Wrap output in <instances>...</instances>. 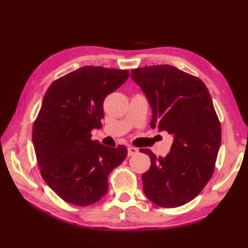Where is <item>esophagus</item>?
<instances>
[{
  "mask_svg": "<svg viewBox=\"0 0 248 248\" xmlns=\"http://www.w3.org/2000/svg\"><path fill=\"white\" fill-rule=\"evenodd\" d=\"M136 154H139V149L135 148V147H128V155L131 156V155H134Z\"/></svg>",
  "mask_w": 248,
  "mask_h": 248,
  "instance_id": "obj_1",
  "label": "esophagus"
}]
</instances>
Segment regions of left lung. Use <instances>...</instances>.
I'll use <instances>...</instances> for the list:
<instances>
[{
    "label": "left lung",
    "mask_w": 248,
    "mask_h": 248,
    "mask_svg": "<svg viewBox=\"0 0 248 248\" xmlns=\"http://www.w3.org/2000/svg\"><path fill=\"white\" fill-rule=\"evenodd\" d=\"M152 109L150 127L172 136L170 151L156 157L143 173L144 193L163 208L191 202L211 179L222 140V130L204 83L170 65L131 70Z\"/></svg>",
    "instance_id": "8db88e82"
}]
</instances>
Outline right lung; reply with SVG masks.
<instances>
[{
	"mask_svg": "<svg viewBox=\"0 0 248 248\" xmlns=\"http://www.w3.org/2000/svg\"><path fill=\"white\" fill-rule=\"evenodd\" d=\"M128 78V70L85 66L57 78L45 94L31 139L41 176L67 202H99L110 171L127 156L124 146L101 145L91 132L102 127L105 97Z\"/></svg>",
	"mask_w": 248,
	"mask_h": 248,
	"instance_id": "obj_1",
	"label": "right lung"
}]
</instances>
